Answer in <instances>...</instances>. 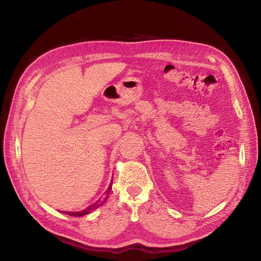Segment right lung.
<instances>
[{
  "instance_id": "add662e5",
  "label": "right lung",
  "mask_w": 261,
  "mask_h": 261,
  "mask_svg": "<svg viewBox=\"0 0 261 261\" xmlns=\"http://www.w3.org/2000/svg\"><path fill=\"white\" fill-rule=\"evenodd\" d=\"M112 177H113V175H112ZM113 179V178H112ZM110 185L112 187V180H111V184ZM110 191H111V187H110L108 188V195H109V193H110ZM107 198H108V196L105 198V200H103L101 203H99V204H96L97 202H95L94 204H91V205H89V206H87V209H84V210H82V211H79V212H64V211H62L63 213H65V214H68V215H70V216H74V217H81V216H84V215H87L88 213H90L92 210H96L97 207L99 206V205H101L103 202H105L106 200H107Z\"/></svg>"
}]
</instances>
